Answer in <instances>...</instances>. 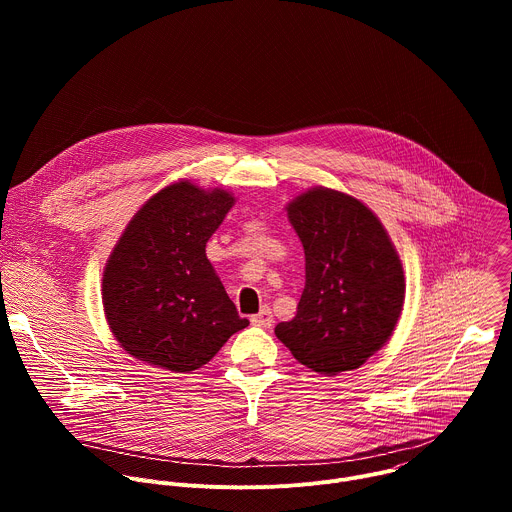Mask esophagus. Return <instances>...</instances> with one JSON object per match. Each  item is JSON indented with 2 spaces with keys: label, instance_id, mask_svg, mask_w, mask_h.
Masks as SVG:
<instances>
[{
  "label": "esophagus",
  "instance_id": "34e87169",
  "mask_svg": "<svg viewBox=\"0 0 512 512\" xmlns=\"http://www.w3.org/2000/svg\"><path fill=\"white\" fill-rule=\"evenodd\" d=\"M251 322H253V326H259V328H271L273 326V314L267 306H263L259 314L251 316Z\"/></svg>",
  "mask_w": 512,
  "mask_h": 512
}]
</instances>
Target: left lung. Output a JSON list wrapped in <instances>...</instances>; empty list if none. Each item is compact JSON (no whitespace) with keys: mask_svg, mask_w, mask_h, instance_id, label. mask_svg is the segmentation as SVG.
Listing matches in <instances>:
<instances>
[{"mask_svg":"<svg viewBox=\"0 0 512 512\" xmlns=\"http://www.w3.org/2000/svg\"><path fill=\"white\" fill-rule=\"evenodd\" d=\"M287 218L304 245L306 287L275 336L320 375L354 371L397 326L401 259L375 212L344 192L316 186L287 204Z\"/></svg>","mask_w":512,"mask_h":512,"instance_id":"8db88e82","label":"left lung"}]
</instances>
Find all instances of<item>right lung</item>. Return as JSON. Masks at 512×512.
<instances>
[{"label": "right lung", "instance_id": "1", "mask_svg": "<svg viewBox=\"0 0 512 512\" xmlns=\"http://www.w3.org/2000/svg\"><path fill=\"white\" fill-rule=\"evenodd\" d=\"M235 198L176 182L145 202L103 271V308L123 350L172 373L200 369L249 320L206 259Z\"/></svg>", "mask_w": 512, "mask_h": 512}]
</instances>
